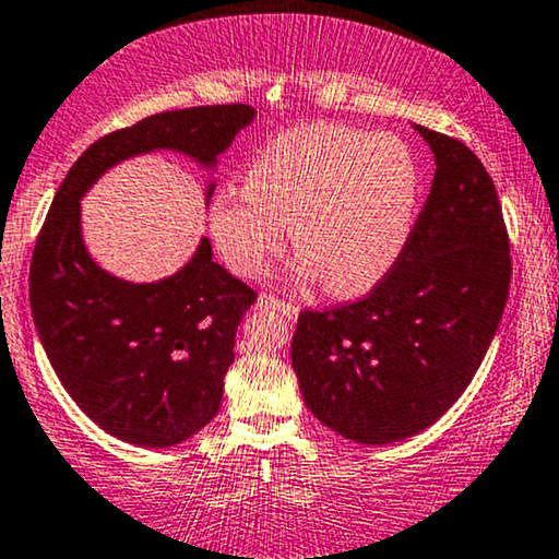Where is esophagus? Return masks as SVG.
I'll return each instance as SVG.
<instances>
[{
  "label": "esophagus",
  "instance_id": "34e87169",
  "mask_svg": "<svg viewBox=\"0 0 559 559\" xmlns=\"http://www.w3.org/2000/svg\"><path fill=\"white\" fill-rule=\"evenodd\" d=\"M258 307L260 309H275V312H281L284 317H288V320H296V317H299V307H294L292 301L278 299V296H267V294L260 296Z\"/></svg>",
  "mask_w": 559,
  "mask_h": 559
}]
</instances>
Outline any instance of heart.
Listing matches in <instances>:
<instances>
[{
    "instance_id": "heart-1",
    "label": "heart",
    "mask_w": 559,
    "mask_h": 559,
    "mask_svg": "<svg viewBox=\"0 0 559 559\" xmlns=\"http://www.w3.org/2000/svg\"><path fill=\"white\" fill-rule=\"evenodd\" d=\"M423 169L407 141L337 123L284 131L260 146L245 188L209 206V235L237 275L258 278L284 250L286 227L324 292L358 296L390 275L413 237Z\"/></svg>"
}]
</instances>
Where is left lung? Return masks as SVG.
Listing matches in <instances>:
<instances>
[{
    "instance_id": "obj_1",
    "label": "left lung",
    "mask_w": 559,
    "mask_h": 559,
    "mask_svg": "<svg viewBox=\"0 0 559 559\" xmlns=\"http://www.w3.org/2000/svg\"><path fill=\"white\" fill-rule=\"evenodd\" d=\"M415 131L436 175L405 252L364 299L304 309L292 343L314 418L369 447L420 433L462 397L511 284L503 211L483 162L447 133Z\"/></svg>"
}]
</instances>
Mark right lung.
Returning <instances> with one entry per match:
<instances>
[{"mask_svg":"<svg viewBox=\"0 0 559 559\" xmlns=\"http://www.w3.org/2000/svg\"><path fill=\"white\" fill-rule=\"evenodd\" d=\"M252 118L242 103L198 105L97 139L56 190L35 239L31 307L48 361L84 415L121 441L175 447L214 418L237 328L258 294L211 260L206 237L157 284L105 273L82 242L80 198L105 169L154 150L214 167Z\"/></svg>","mask_w":559,"mask_h":559,"instance_id":"1","label":"right lung"}]
</instances>
